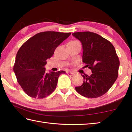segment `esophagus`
<instances>
[{
    "instance_id": "esophagus-1",
    "label": "esophagus",
    "mask_w": 132,
    "mask_h": 132,
    "mask_svg": "<svg viewBox=\"0 0 132 132\" xmlns=\"http://www.w3.org/2000/svg\"><path fill=\"white\" fill-rule=\"evenodd\" d=\"M66 73H67V74L69 75V76H72V75H74L73 72H71V71H68V72H66Z\"/></svg>"
}]
</instances>
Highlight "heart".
<instances>
[{"instance_id": "1", "label": "heart", "mask_w": 132, "mask_h": 132, "mask_svg": "<svg viewBox=\"0 0 132 132\" xmlns=\"http://www.w3.org/2000/svg\"><path fill=\"white\" fill-rule=\"evenodd\" d=\"M79 44V43L76 40H72L69 42V43L68 44Z\"/></svg>"}]
</instances>
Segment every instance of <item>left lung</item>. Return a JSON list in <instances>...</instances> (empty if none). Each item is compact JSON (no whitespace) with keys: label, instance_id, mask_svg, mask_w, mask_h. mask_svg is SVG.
Segmentation results:
<instances>
[{"label":"left lung","instance_id":"obj_1","mask_svg":"<svg viewBox=\"0 0 132 132\" xmlns=\"http://www.w3.org/2000/svg\"><path fill=\"white\" fill-rule=\"evenodd\" d=\"M72 35L82 43V61L92 71L91 75L81 74L83 83L75 89L86 97L102 96L118 77L120 61L114 47L110 41L93 32H75Z\"/></svg>","mask_w":132,"mask_h":132}]
</instances>
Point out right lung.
<instances>
[{"mask_svg": "<svg viewBox=\"0 0 132 132\" xmlns=\"http://www.w3.org/2000/svg\"><path fill=\"white\" fill-rule=\"evenodd\" d=\"M71 33L43 32L28 39L20 47L13 71L25 93L35 99H43L55 90L58 77L65 71L46 72L45 66L55 49Z\"/></svg>", "mask_w": 132, "mask_h": 132, "instance_id": "add662e5", "label": "right lung"}]
</instances>
